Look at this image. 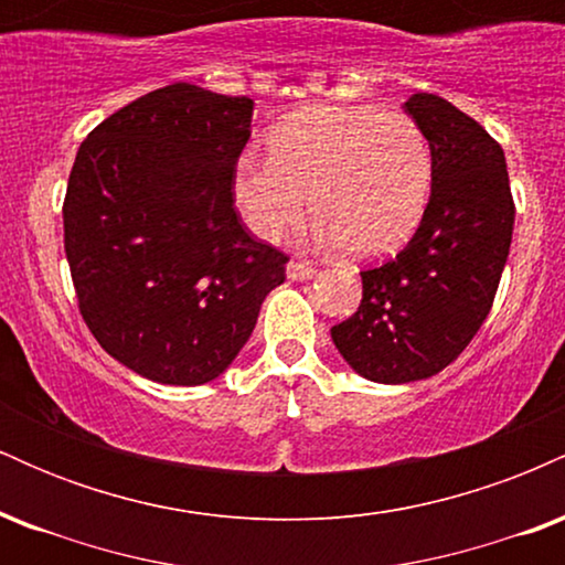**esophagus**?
<instances>
[{"label":"esophagus","mask_w":565,"mask_h":565,"mask_svg":"<svg viewBox=\"0 0 565 565\" xmlns=\"http://www.w3.org/2000/svg\"><path fill=\"white\" fill-rule=\"evenodd\" d=\"M316 274H319V270H316L313 265H308V263H295V260H291L287 265V278H289V281H308V278H313Z\"/></svg>","instance_id":"obj_1"}]
</instances>
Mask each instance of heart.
Returning a JSON list of instances; mask_svg holds the SVG:
<instances>
[{
    "label": "heart",
    "mask_w": 565,
    "mask_h": 565,
    "mask_svg": "<svg viewBox=\"0 0 565 565\" xmlns=\"http://www.w3.org/2000/svg\"><path fill=\"white\" fill-rule=\"evenodd\" d=\"M270 157L238 153L231 196L244 225L276 242L310 210L316 236L355 257L401 249L423 223L433 151L423 127L401 111L316 106L268 135Z\"/></svg>",
    "instance_id": "b5f03b06"
}]
</instances>
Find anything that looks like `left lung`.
<instances>
[{"label":"left lung","instance_id":"left-lung-1","mask_svg":"<svg viewBox=\"0 0 565 565\" xmlns=\"http://www.w3.org/2000/svg\"><path fill=\"white\" fill-rule=\"evenodd\" d=\"M433 151V188L417 233L332 327L342 359L382 385L427 380L468 348L494 302L510 255L515 204L499 142L444 97L404 103Z\"/></svg>","mask_w":565,"mask_h":565}]
</instances>
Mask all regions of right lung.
Masks as SVG:
<instances>
[{"instance_id":"1","label":"right lung","mask_w":565,"mask_h":565,"mask_svg":"<svg viewBox=\"0 0 565 565\" xmlns=\"http://www.w3.org/2000/svg\"><path fill=\"white\" fill-rule=\"evenodd\" d=\"M252 108L174 82L100 121L76 153L63 231L82 319L140 377H220L287 278V255L244 231L231 196Z\"/></svg>"}]
</instances>
